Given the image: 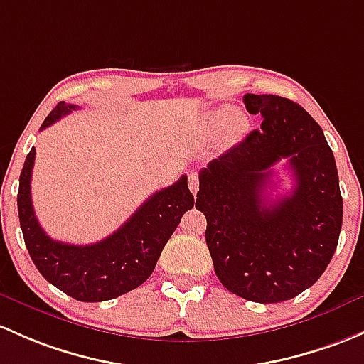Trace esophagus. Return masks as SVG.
<instances>
[{
	"mask_svg": "<svg viewBox=\"0 0 364 364\" xmlns=\"http://www.w3.org/2000/svg\"><path fill=\"white\" fill-rule=\"evenodd\" d=\"M198 185H200V181H198V176L195 174V172H192V174L188 176V188H190V192H192L193 195H197Z\"/></svg>",
	"mask_w": 364,
	"mask_h": 364,
	"instance_id": "esophagus-1",
	"label": "esophagus"
}]
</instances>
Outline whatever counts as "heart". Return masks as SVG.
Wrapping results in <instances>:
<instances>
[{
	"instance_id": "b5f03b06",
	"label": "heart",
	"mask_w": 364,
	"mask_h": 364,
	"mask_svg": "<svg viewBox=\"0 0 364 364\" xmlns=\"http://www.w3.org/2000/svg\"><path fill=\"white\" fill-rule=\"evenodd\" d=\"M208 122L211 127H221V125L228 124V136L230 137H239L247 127L246 118L242 114L233 117V109L230 106H221V108L214 109V112L209 113Z\"/></svg>"
}]
</instances>
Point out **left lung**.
Returning <instances> with one entry per match:
<instances>
[{"instance_id": "left-lung-1", "label": "left lung", "mask_w": 364, "mask_h": 364, "mask_svg": "<svg viewBox=\"0 0 364 364\" xmlns=\"http://www.w3.org/2000/svg\"><path fill=\"white\" fill-rule=\"evenodd\" d=\"M262 129L198 174L195 208L208 220L205 242L221 284L240 298L277 304L311 288L333 258L342 230L335 156L323 129L281 95L246 94ZM289 160L295 188L274 205L272 167Z\"/></svg>"}]
</instances>
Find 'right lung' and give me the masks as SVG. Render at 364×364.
<instances>
[{
	"label": "right lung",
	"mask_w": 364,
	"mask_h": 364,
	"mask_svg": "<svg viewBox=\"0 0 364 364\" xmlns=\"http://www.w3.org/2000/svg\"><path fill=\"white\" fill-rule=\"evenodd\" d=\"M76 106L59 102L40 131L50 127ZM36 150L31 148L18 179V221L31 259L40 274L60 291L80 301L113 300L150 277L160 252L181 216L193 208L186 176L153 193L112 235L87 246L59 242L45 233L31 200V174Z\"/></svg>",
	"instance_id": "right-lung-1"
}]
</instances>
